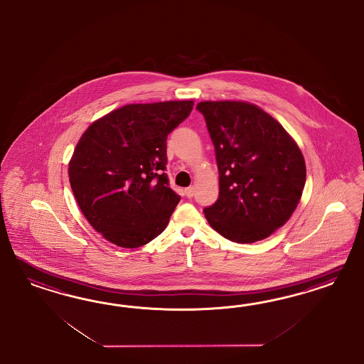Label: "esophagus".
I'll return each instance as SVG.
<instances>
[{
  "instance_id": "1",
  "label": "esophagus",
  "mask_w": 364,
  "mask_h": 364,
  "mask_svg": "<svg viewBox=\"0 0 364 364\" xmlns=\"http://www.w3.org/2000/svg\"><path fill=\"white\" fill-rule=\"evenodd\" d=\"M193 195H195V188L189 187L186 189V196L188 198H193Z\"/></svg>"
}]
</instances>
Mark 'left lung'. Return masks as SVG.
<instances>
[{
	"label": "left lung",
	"instance_id": "1",
	"mask_svg": "<svg viewBox=\"0 0 364 364\" xmlns=\"http://www.w3.org/2000/svg\"><path fill=\"white\" fill-rule=\"evenodd\" d=\"M219 169V198L204 215L235 242H259L286 224L306 184L298 144L272 116L244 101H203Z\"/></svg>",
	"mask_w": 364,
	"mask_h": 364
}]
</instances>
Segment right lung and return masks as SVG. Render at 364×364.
<instances>
[{"mask_svg": "<svg viewBox=\"0 0 364 364\" xmlns=\"http://www.w3.org/2000/svg\"><path fill=\"white\" fill-rule=\"evenodd\" d=\"M193 101L128 104L78 140L69 181L89 224L107 240L137 248L166 230L180 196L166 176V137Z\"/></svg>", "mask_w": 364, "mask_h": 364, "instance_id": "add662e5", "label": "right lung"}]
</instances>
